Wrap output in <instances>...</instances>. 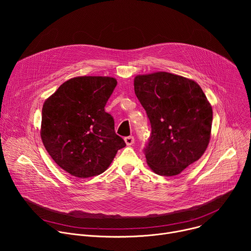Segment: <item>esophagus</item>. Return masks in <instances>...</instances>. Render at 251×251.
<instances>
[{
    "instance_id": "34e87169",
    "label": "esophagus",
    "mask_w": 251,
    "mask_h": 251,
    "mask_svg": "<svg viewBox=\"0 0 251 251\" xmlns=\"http://www.w3.org/2000/svg\"><path fill=\"white\" fill-rule=\"evenodd\" d=\"M125 142H126V144H127V146H131V145H133L134 144V142H135V139H134V137L133 136H128V137H125Z\"/></svg>"
}]
</instances>
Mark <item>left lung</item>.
<instances>
[{
	"instance_id": "obj_1",
	"label": "left lung",
	"mask_w": 251,
	"mask_h": 251,
	"mask_svg": "<svg viewBox=\"0 0 251 251\" xmlns=\"http://www.w3.org/2000/svg\"><path fill=\"white\" fill-rule=\"evenodd\" d=\"M135 94L144 107L151 134L144 154L158 175L180 174L204 153L212 109L198 83L169 73L138 75Z\"/></svg>"
}]
</instances>
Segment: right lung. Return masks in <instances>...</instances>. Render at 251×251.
Instances as JSON below:
<instances>
[{"mask_svg": "<svg viewBox=\"0 0 251 251\" xmlns=\"http://www.w3.org/2000/svg\"><path fill=\"white\" fill-rule=\"evenodd\" d=\"M116 79L81 76L65 81L45 102L41 136L53 161L77 177L102 174L126 146L104 107Z\"/></svg>", "mask_w": 251, "mask_h": 251, "instance_id": "1", "label": "right lung"}]
</instances>
